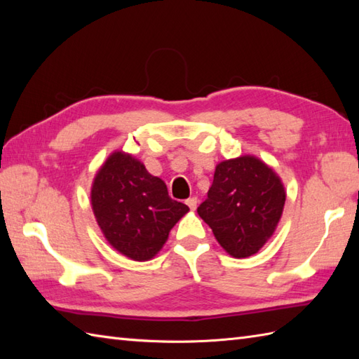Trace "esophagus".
Instances as JSON below:
<instances>
[{"label":"esophagus","mask_w":359,"mask_h":359,"mask_svg":"<svg viewBox=\"0 0 359 359\" xmlns=\"http://www.w3.org/2000/svg\"><path fill=\"white\" fill-rule=\"evenodd\" d=\"M187 205L191 210H196V207H197V197H189V199L187 201Z\"/></svg>","instance_id":"1"}]
</instances>
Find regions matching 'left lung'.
Here are the masks:
<instances>
[{
    "mask_svg": "<svg viewBox=\"0 0 359 359\" xmlns=\"http://www.w3.org/2000/svg\"><path fill=\"white\" fill-rule=\"evenodd\" d=\"M285 189L279 175L255 156L216 166L208 197L197 208L228 255L248 257L261 250L280 220Z\"/></svg>",
    "mask_w": 359,
    "mask_h": 359,
    "instance_id": "1",
    "label": "left lung"
}]
</instances>
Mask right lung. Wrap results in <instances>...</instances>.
<instances>
[{
	"mask_svg": "<svg viewBox=\"0 0 359 359\" xmlns=\"http://www.w3.org/2000/svg\"><path fill=\"white\" fill-rule=\"evenodd\" d=\"M90 203L106 241L133 261H149L189 208L172 201L162 179L123 151L106 158L95 174Z\"/></svg>",
	"mask_w": 359,
	"mask_h": 359,
	"instance_id": "obj_1",
	"label": "right lung"
}]
</instances>
